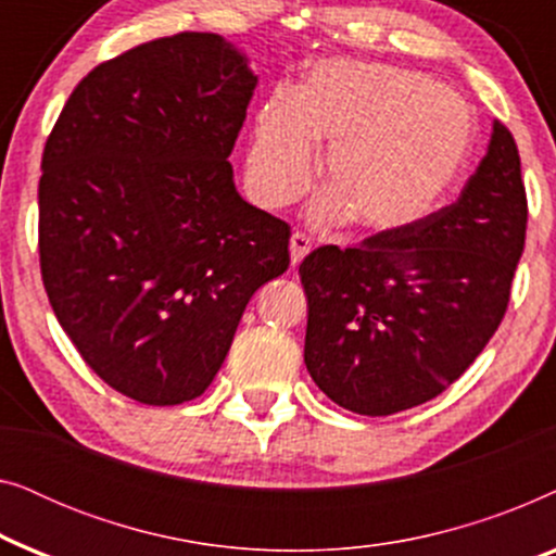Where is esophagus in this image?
Masks as SVG:
<instances>
[{
	"mask_svg": "<svg viewBox=\"0 0 556 556\" xmlns=\"http://www.w3.org/2000/svg\"><path fill=\"white\" fill-rule=\"evenodd\" d=\"M311 253V238L306 232H293L291 235V263L299 265L303 257Z\"/></svg>",
	"mask_w": 556,
	"mask_h": 556,
	"instance_id": "1",
	"label": "esophagus"
}]
</instances>
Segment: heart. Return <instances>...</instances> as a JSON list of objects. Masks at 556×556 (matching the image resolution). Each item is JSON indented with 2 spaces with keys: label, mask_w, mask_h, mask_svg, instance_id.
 <instances>
[{
  "label": "heart",
  "mask_w": 556,
  "mask_h": 556,
  "mask_svg": "<svg viewBox=\"0 0 556 556\" xmlns=\"http://www.w3.org/2000/svg\"><path fill=\"white\" fill-rule=\"evenodd\" d=\"M473 113L455 90L405 67L331 60L299 93L278 88L250 128L245 185L255 204L278 210L306 192L316 147L331 189L311 207L316 225L352 215L390 232L430 215L466 164Z\"/></svg>",
  "instance_id": "1"
}]
</instances>
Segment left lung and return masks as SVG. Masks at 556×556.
<instances>
[{
    "label": "left lung",
    "mask_w": 556,
    "mask_h": 556,
    "mask_svg": "<svg viewBox=\"0 0 556 556\" xmlns=\"http://www.w3.org/2000/svg\"><path fill=\"white\" fill-rule=\"evenodd\" d=\"M527 219L519 149L496 121L458 202L359 245L303 257V362L318 390L369 417L447 390L504 321Z\"/></svg>",
    "instance_id": "left-lung-1"
}]
</instances>
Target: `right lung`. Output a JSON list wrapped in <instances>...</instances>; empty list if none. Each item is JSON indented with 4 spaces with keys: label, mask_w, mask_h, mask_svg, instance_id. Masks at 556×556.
Wrapping results in <instances>:
<instances>
[{
    "label": "right lung",
    "mask_w": 556,
    "mask_h": 556,
    "mask_svg": "<svg viewBox=\"0 0 556 556\" xmlns=\"http://www.w3.org/2000/svg\"><path fill=\"white\" fill-rule=\"evenodd\" d=\"M257 78L219 35L179 33L96 65L45 141L40 270L105 384L143 405L207 390L253 293L291 265V225L232 181Z\"/></svg>",
    "instance_id": "add662e5"
}]
</instances>
